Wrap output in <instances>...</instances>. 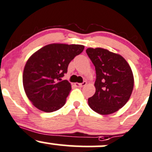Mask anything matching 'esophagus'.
Wrapping results in <instances>:
<instances>
[{
  "label": "esophagus",
  "instance_id": "obj_1",
  "mask_svg": "<svg viewBox=\"0 0 152 152\" xmlns=\"http://www.w3.org/2000/svg\"><path fill=\"white\" fill-rule=\"evenodd\" d=\"M87 85V82H82V83H75V85H76V87H79V88H82V87H84L85 86V85Z\"/></svg>",
  "mask_w": 152,
  "mask_h": 152
}]
</instances>
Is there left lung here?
I'll use <instances>...</instances> for the list:
<instances>
[{"instance_id": "obj_1", "label": "left lung", "mask_w": 152, "mask_h": 152, "mask_svg": "<svg viewBox=\"0 0 152 152\" xmlns=\"http://www.w3.org/2000/svg\"><path fill=\"white\" fill-rule=\"evenodd\" d=\"M86 53L95 66L96 92L88 99L90 107L102 115L117 111L126 104L134 88V75L126 59L101 48H88Z\"/></svg>"}]
</instances>
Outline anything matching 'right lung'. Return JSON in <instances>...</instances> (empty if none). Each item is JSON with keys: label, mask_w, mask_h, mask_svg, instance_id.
<instances>
[{"label": "right lung", "mask_w": 152, "mask_h": 152, "mask_svg": "<svg viewBox=\"0 0 152 152\" xmlns=\"http://www.w3.org/2000/svg\"><path fill=\"white\" fill-rule=\"evenodd\" d=\"M84 48L81 45L50 44L28 58L23 72V86L36 108L49 113L64 106L71 85L61 77L67 73L69 63Z\"/></svg>", "instance_id": "add662e5"}]
</instances>
